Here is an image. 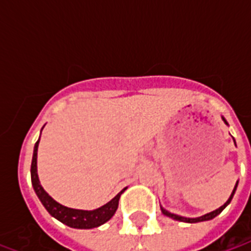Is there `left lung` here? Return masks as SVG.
<instances>
[{"label": "left lung", "instance_id": "1", "mask_svg": "<svg viewBox=\"0 0 251 251\" xmlns=\"http://www.w3.org/2000/svg\"><path fill=\"white\" fill-rule=\"evenodd\" d=\"M222 120H223V122H225L226 125H228V124H227V121L225 120V117H222ZM234 142H235V140H234ZM235 147H237V145H235ZM237 187H238V181H237V184H235V187H234V189H232V192H231V195H230V198H228V200H227L225 204L221 205L219 208H216L215 211H211V212H208V214H205V215H201V216H198V218H185V216L176 215V214H172V212H169V211H167V210H165V208H164V207H161V205H160V208H161V212H163L164 215L169 216V218H172V219H175V221L185 222V223H198V222L211 221V219H214L215 216L219 215L222 211L225 210L227 205L230 204V201H231L232 196H234V194H235V191H237Z\"/></svg>", "mask_w": 251, "mask_h": 251}]
</instances>
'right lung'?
<instances>
[{"label":"right lung","instance_id":"obj_1","mask_svg":"<svg viewBox=\"0 0 251 251\" xmlns=\"http://www.w3.org/2000/svg\"><path fill=\"white\" fill-rule=\"evenodd\" d=\"M39 141H40V138L37 140L35 148H33V157H32V165H30V179H32V187L35 189L37 198L40 199L41 204L46 207V210L55 219L64 223L66 226L72 227V228H94V227H99L100 225L110 221L118 208L121 195L126 188L122 189L120 194L110 200L109 203H106L102 207L95 208V210H76V208H70V207L57 203L56 200L52 199L51 196L47 194V191L41 187L40 180H39V175H37Z\"/></svg>","mask_w":251,"mask_h":251}]
</instances>
